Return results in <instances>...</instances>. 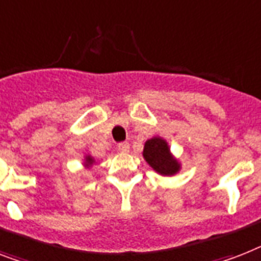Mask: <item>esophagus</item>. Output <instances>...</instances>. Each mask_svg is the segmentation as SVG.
I'll return each mask as SVG.
<instances>
[{"mask_svg": "<svg viewBox=\"0 0 261 261\" xmlns=\"http://www.w3.org/2000/svg\"><path fill=\"white\" fill-rule=\"evenodd\" d=\"M118 150H119L120 152H128V150H130V145H128L127 142H122V143L118 145Z\"/></svg>", "mask_w": 261, "mask_h": 261, "instance_id": "esophagus-1", "label": "esophagus"}]
</instances>
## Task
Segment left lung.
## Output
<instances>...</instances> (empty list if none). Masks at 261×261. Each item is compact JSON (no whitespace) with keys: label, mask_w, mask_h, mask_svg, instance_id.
I'll list each match as a JSON object with an SVG mask.
<instances>
[{"label":"left lung","mask_w":261,"mask_h":261,"mask_svg":"<svg viewBox=\"0 0 261 261\" xmlns=\"http://www.w3.org/2000/svg\"><path fill=\"white\" fill-rule=\"evenodd\" d=\"M143 158L161 175L170 177L177 174L181 169V164L171 155L167 142L161 137H154L146 141Z\"/></svg>","instance_id":"1"}]
</instances>
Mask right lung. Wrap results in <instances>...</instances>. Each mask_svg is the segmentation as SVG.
I'll use <instances>...</instances> for the list:
<instances>
[{"label":"right lung","mask_w":261,"mask_h":261,"mask_svg":"<svg viewBox=\"0 0 261 261\" xmlns=\"http://www.w3.org/2000/svg\"><path fill=\"white\" fill-rule=\"evenodd\" d=\"M94 162H95V161H94V158H92V156L86 155V158H84V166H87V167L92 166V164H94Z\"/></svg>","instance_id":"right-lung-1"}]
</instances>
